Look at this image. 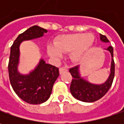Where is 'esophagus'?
<instances>
[{"mask_svg": "<svg viewBox=\"0 0 124 124\" xmlns=\"http://www.w3.org/2000/svg\"><path fill=\"white\" fill-rule=\"evenodd\" d=\"M68 71V68L67 67H63V68H61L59 69V72L60 74H62L65 72H67Z\"/></svg>", "mask_w": 124, "mask_h": 124, "instance_id": "1", "label": "esophagus"}]
</instances>
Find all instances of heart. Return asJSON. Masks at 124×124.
Here are the masks:
<instances>
[{"mask_svg":"<svg viewBox=\"0 0 124 124\" xmlns=\"http://www.w3.org/2000/svg\"><path fill=\"white\" fill-rule=\"evenodd\" d=\"M94 38L92 34H73L63 35L55 41L54 45L47 47V53L54 59H60L62 53H71L74 62H79L90 52Z\"/></svg>","mask_w":124,"mask_h":124,"instance_id":"1","label":"heart"}]
</instances>
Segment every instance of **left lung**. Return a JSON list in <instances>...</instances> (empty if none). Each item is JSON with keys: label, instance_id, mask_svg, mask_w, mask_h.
<instances>
[{"label": "left lung", "instance_id": "left-lung-1", "mask_svg": "<svg viewBox=\"0 0 124 124\" xmlns=\"http://www.w3.org/2000/svg\"><path fill=\"white\" fill-rule=\"evenodd\" d=\"M100 39L102 42L108 43L107 37L100 34ZM110 52L112 61L110 67V74L105 83L97 85L89 83L81 77L79 74V65H77L70 69V72L73 77L70 85V93L75 99L83 102L91 103L96 101L103 97L109 90L112 85L115 77V62L113 59V47L109 46L107 49Z\"/></svg>", "mask_w": 124, "mask_h": 124}]
</instances>
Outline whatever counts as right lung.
<instances>
[{"mask_svg": "<svg viewBox=\"0 0 124 124\" xmlns=\"http://www.w3.org/2000/svg\"><path fill=\"white\" fill-rule=\"evenodd\" d=\"M45 29L34 25L19 34L10 50L8 71L10 83L14 92L24 101L30 104H41L50 97L55 81L59 75V68L45 63L40 60L36 68L29 74L24 75L18 72L19 62V46L24 41L34 39L43 36Z\"/></svg>", "mask_w": 124, "mask_h": 124, "instance_id": "1", "label": "right lung"}]
</instances>
